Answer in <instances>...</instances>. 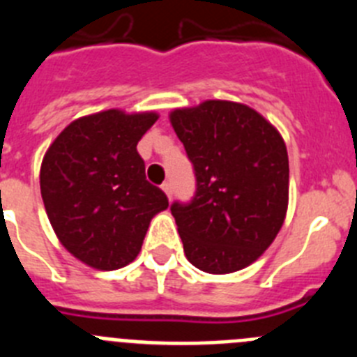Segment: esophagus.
I'll return each instance as SVG.
<instances>
[{
	"mask_svg": "<svg viewBox=\"0 0 357 357\" xmlns=\"http://www.w3.org/2000/svg\"><path fill=\"white\" fill-rule=\"evenodd\" d=\"M160 188H162L164 193L168 195V198H172V195H173V185H172V182H164V184L160 185Z\"/></svg>",
	"mask_w": 357,
	"mask_h": 357,
	"instance_id": "esophagus-1",
	"label": "esophagus"
}]
</instances>
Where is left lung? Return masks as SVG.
Segmentation results:
<instances>
[{
  "label": "left lung",
  "instance_id": "8db88e82",
  "mask_svg": "<svg viewBox=\"0 0 357 357\" xmlns=\"http://www.w3.org/2000/svg\"><path fill=\"white\" fill-rule=\"evenodd\" d=\"M169 119L197 178L195 197L169 207L185 257L202 272H238L272 245L284 223V141L259 112L234 102L209 100L173 110Z\"/></svg>",
  "mask_w": 357,
  "mask_h": 357
}]
</instances>
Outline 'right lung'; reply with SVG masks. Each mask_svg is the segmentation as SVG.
I'll return each mask as SVG.
<instances>
[{
  "instance_id": "1",
  "label": "right lung",
  "mask_w": 357,
  "mask_h": 357,
  "mask_svg": "<svg viewBox=\"0 0 357 357\" xmlns=\"http://www.w3.org/2000/svg\"><path fill=\"white\" fill-rule=\"evenodd\" d=\"M155 112L110 109L73 121L48 148L40 195L55 234L77 259L118 270L137 257L168 197L144 175L137 143Z\"/></svg>"
}]
</instances>
